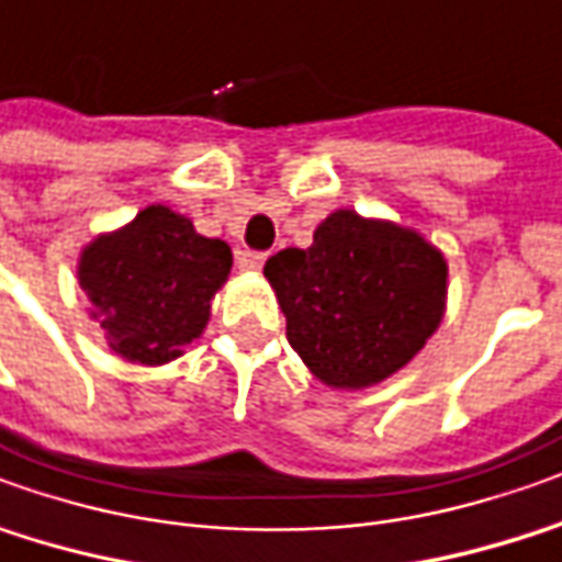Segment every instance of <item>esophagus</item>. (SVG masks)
<instances>
[{"label": "esophagus", "mask_w": 562, "mask_h": 562, "mask_svg": "<svg viewBox=\"0 0 562 562\" xmlns=\"http://www.w3.org/2000/svg\"><path fill=\"white\" fill-rule=\"evenodd\" d=\"M262 262H266V254H259V250H241L238 254V269L241 272H259Z\"/></svg>", "instance_id": "obj_1"}]
</instances>
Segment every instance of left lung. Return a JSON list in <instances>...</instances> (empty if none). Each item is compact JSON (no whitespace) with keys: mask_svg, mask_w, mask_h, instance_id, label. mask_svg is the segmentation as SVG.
<instances>
[{"mask_svg":"<svg viewBox=\"0 0 562 562\" xmlns=\"http://www.w3.org/2000/svg\"><path fill=\"white\" fill-rule=\"evenodd\" d=\"M288 342L330 389H370L413 361L447 308V259L419 232L333 211L312 247L266 262Z\"/></svg>","mask_w":562,"mask_h":562,"instance_id":"8db88e82","label":"left lung"}]
</instances>
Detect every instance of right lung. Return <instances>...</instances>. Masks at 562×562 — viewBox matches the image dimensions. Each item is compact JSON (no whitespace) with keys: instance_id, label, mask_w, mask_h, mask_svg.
I'll use <instances>...</instances> for the list:
<instances>
[{"instance_id":"obj_1","label":"right lung","mask_w":562,"mask_h":562,"mask_svg":"<svg viewBox=\"0 0 562 562\" xmlns=\"http://www.w3.org/2000/svg\"><path fill=\"white\" fill-rule=\"evenodd\" d=\"M229 269V244L199 235L192 220L165 204H149L81 250L79 284L112 351L158 367L199 339Z\"/></svg>"}]
</instances>
